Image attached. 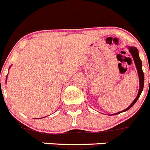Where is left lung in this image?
Listing matches in <instances>:
<instances>
[{
    "instance_id": "1",
    "label": "left lung",
    "mask_w": 150,
    "mask_h": 150,
    "mask_svg": "<svg viewBox=\"0 0 150 150\" xmlns=\"http://www.w3.org/2000/svg\"><path fill=\"white\" fill-rule=\"evenodd\" d=\"M129 49V51H130V54H131L132 57H133V60H134V63L135 65H136V69H137V71H138V74H139V93H138L137 96H136V98L134 99V100L133 101V103L127 108V109H124L123 111H121V112H118V113H115L114 115H118V114H120L122 112H126L127 111L128 109H130L133 105L136 103V102L137 101L138 98H139L140 96L141 93H142V90H143L144 88V72L143 70H142V60H141L140 57H139V52H138L137 48L134 47H128Z\"/></svg>"
}]
</instances>
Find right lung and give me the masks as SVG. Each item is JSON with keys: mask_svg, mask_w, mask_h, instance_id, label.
Returning <instances> with one entry per match:
<instances>
[{"mask_svg": "<svg viewBox=\"0 0 150 150\" xmlns=\"http://www.w3.org/2000/svg\"><path fill=\"white\" fill-rule=\"evenodd\" d=\"M40 119H41V118H40Z\"/></svg>", "mask_w": 150, "mask_h": 150, "instance_id": "1", "label": "right lung"}]
</instances>
